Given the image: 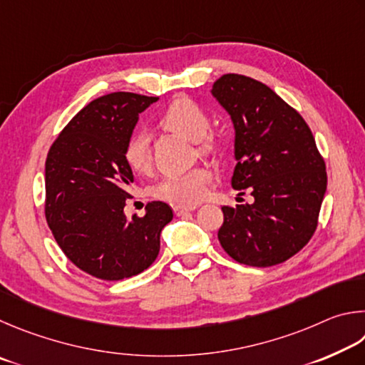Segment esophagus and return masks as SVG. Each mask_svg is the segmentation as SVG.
<instances>
[{
  "label": "esophagus",
  "instance_id": "34e87169",
  "mask_svg": "<svg viewBox=\"0 0 365 365\" xmlns=\"http://www.w3.org/2000/svg\"><path fill=\"white\" fill-rule=\"evenodd\" d=\"M195 208H197L195 205H190V207H187V205H175V207H173V210H175V215H176V216H181V215L187 213V212H194Z\"/></svg>",
  "mask_w": 365,
  "mask_h": 365
}]
</instances>
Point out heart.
<instances>
[{
	"instance_id": "obj_1",
	"label": "heart",
	"mask_w": 365,
	"mask_h": 365,
	"mask_svg": "<svg viewBox=\"0 0 365 365\" xmlns=\"http://www.w3.org/2000/svg\"><path fill=\"white\" fill-rule=\"evenodd\" d=\"M160 123L166 130L181 134L190 140L199 143L202 152H212L216 149V139L208 134L210 120L207 112L190 98H178L165 108ZM123 155L130 168L136 173L149 171L152 165L150 145L143 131L133 133L128 138ZM212 175L203 166H197L184 173H171L160 179L153 187V195L160 200L181 203V205H192L199 202L205 194Z\"/></svg>"
}]
</instances>
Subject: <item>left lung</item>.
I'll return each instance as SVG.
<instances>
[{
    "instance_id": "1",
    "label": "left lung",
    "mask_w": 365,
    "mask_h": 365,
    "mask_svg": "<svg viewBox=\"0 0 365 365\" xmlns=\"http://www.w3.org/2000/svg\"><path fill=\"white\" fill-rule=\"evenodd\" d=\"M212 93L235 128L232 187H250L255 199L221 208L220 244L240 264L284 263L314 235L327 189L314 136L295 108L250 76L222 75Z\"/></svg>"
}]
</instances>
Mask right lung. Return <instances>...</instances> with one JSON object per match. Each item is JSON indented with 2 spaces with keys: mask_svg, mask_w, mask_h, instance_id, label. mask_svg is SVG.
I'll use <instances>...</instances> for the list:
<instances>
[{
  "mask_svg": "<svg viewBox=\"0 0 365 365\" xmlns=\"http://www.w3.org/2000/svg\"><path fill=\"white\" fill-rule=\"evenodd\" d=\"M158 98L110 93L89 102L49 147L44 215L57 245L89 276L121 280L147 269L160 252V232L173 220L163 202L126 220L133 171L123 149L138 117Z\"/></svg>",
  "mask_w": 365,
  "mask_h": 365,
  "instance_id": "add662e5",
  "label": "right lung"
}]
</instances>
